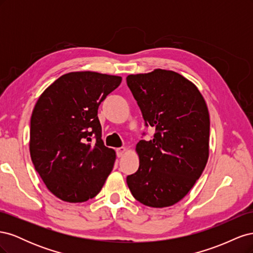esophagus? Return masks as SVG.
Listing matches in <instances>:
<instances>
[{
    "label": "esophagus",
    "instance_id": "obj_1",
    "mask_svg": "<svg viewBox=\"0 0 253 253\" xmlns=\"http://www.w3.org/2000/svg\"><path fill=\"white\" fill-rule=\"evenodd\" d=\"M126 149L125 148V147H121V148H118L117 150H116V152H117V156L118 157H122L125 155V153H126Z\"/></svg>",
    "mask_w": 253,
    "mask_h": 253
}]
</instances>
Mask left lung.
<instances>
[{
    "instance_id": "8db88e82",
    "label": "left lung",
    "mask_w": 253,
    "mask_h": 253,
    "mask_svg": "<svg viewBox=\"0 0 253 253\" xmlns=\"http://www.w3.org/2000/svg\"><path fill=\"white\" fill-rule=\"evenodd\" d=\"M126 82L145 126L155 128L152 140L136 144L139 168L126 183L145 206H173L193 188L208 162V108L195 84L173 71L128 75Z\"/></svg>"
}]
</instances>
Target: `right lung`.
<instances>
[{"instance_id":"1","label":"right lung","mask_w":253,"mask_h":253,"mask_svg":"<svg viewBox=\"0 0 253 253\" xmlns=\"http://www.w3.org/2000/svg\"><path fill=\"white\" fill-rule=\"evenodd\" d=\"M121 80L89 71L68 73L38 99L30 118V157L60 200L82 203L95 197L112 172L116 153L103 144L98 108Z\"/></svg>"}]
</instances>
